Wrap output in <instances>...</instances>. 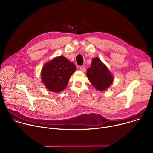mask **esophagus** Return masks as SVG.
<instances>
[{"label":"esophagus","instance_id":"1","mask_svg":"<svg viewBox=\"0 0 153 153\" xmlns=\"http://www.w3.org/2000/svg\"><path fill=\"white\" fill-rule=\"evenodd\" d=\"M80 70L82 71V72H85L86 71V68L83 66H80Z\"/></svg>","mask_w":153,"mask_h":153}]
</instances>
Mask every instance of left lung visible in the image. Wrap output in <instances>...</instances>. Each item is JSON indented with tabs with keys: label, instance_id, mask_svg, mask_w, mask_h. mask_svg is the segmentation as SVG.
I'll use <instances>...</instances> for the list:
<instances>
[{
	"label": "left lung",
	"instance_id": "8db88e82",
	"mask_svg": "<svg viewBox=\"0 0 153 153\" xmlns=\"http://www.w3.org/2000/svg\"><path fill=\"white\" fill-rule=\"evenodd\" d=\"M86 76L93 86L99 91H105L113 82L111 73L97 57L92 59L91 68L87 70Z\"/></svg>",
	"mask_w": 153,
	"mask_h": 153
}]
</instances>
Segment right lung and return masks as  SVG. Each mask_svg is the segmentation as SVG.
Instances as JSON below:
<instances>
[{"label": "right lung", "mask_w": 153, "mask_h": 153, "mask_svg": "<svg viewBox=\"0 0 153 153\" xmlns=\"http://www.w3.org/2000/svg\"><path fill=\"white\" fill-rule=\"evenodd\" d=\"M76 70L73 62L59 56L45 65L41 72L42 80L48 90L58 93L66 88Z\"/></svg>", "instance_id": "add662e5"}]
</instances>
